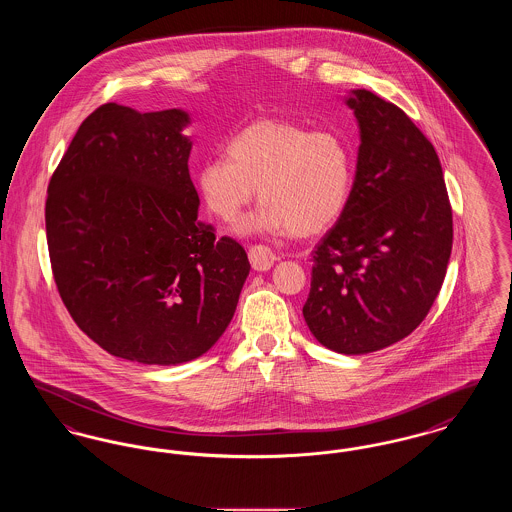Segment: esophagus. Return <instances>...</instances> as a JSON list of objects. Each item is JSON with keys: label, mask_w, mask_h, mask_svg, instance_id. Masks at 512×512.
<instances>
[{"label": "esophagus", "mask_w": 512, "mask_h": 512, "mask_svg": "<svg viewBox=\"0 0 512 512\" xmlns=\"http://www.w3.org/2000/svg\"><path fill=\"white\" fill-rule=\"evenodd\" d=\"M274 261H276V255L267 245H253L249 249V263L257 272H265L274 265Z\"/></svg>", "instance_id": "obj_1"}]
</instances>
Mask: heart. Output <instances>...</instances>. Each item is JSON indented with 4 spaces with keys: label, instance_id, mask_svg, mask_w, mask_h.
I'll list each match as a JSON object with an SVG mask.
<instances>
[{
    "label": "heart",
    "instance_id": "heart-1",
    "mask_svg": "<svg viewBox=\"0 0 512 512\" xmlns=\"http://www.w3.org/2000/svg\"><path fill=\"white\" fill-rule=\"evenodd\" d=\"M228 159L201 163L195 182L207 209L234 222L259 190L261 211L245 219L244 234L311 238L328 230L353 188V149L334 130L261 117L226 146Z\"/></svg>",
    "mask_w": 512,
    "mask_h": 512
}]
</instances>
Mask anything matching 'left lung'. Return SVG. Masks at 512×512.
Masks as SVG:
<instances>
[{
    "instance_id": "obj_1",
    "label": "left lung",
    "mask_w": 512,
    "mask_h": 512,
    "mask_svg": "<svg viewBox=\"0 0 512 512\" xmlns=\"http://www.w3.org/2000/svg\"><path fill=\"white\" fill-rule=\"evenodd\" d=\"M361 146L345 211L313 251L303 317L324 347L365 355L407 338L438 297L453 215L438 153L390 101L351 90Z\"/></svg>"
}]
</instances>
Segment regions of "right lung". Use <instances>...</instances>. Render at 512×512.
Masks as SVG:
<instances>
[{"label": "right lung", "instance_id": "right-lung-1", "mask_svg": "<svg viewBox=\"0 0 512 512\" xmlns=\"http://www.w3.org/2000/svg\"><path fill=\"white\" fill-rule=\"evenodd\" d=\"M192 122L182 109L105 103L80 124L49 180L46 232L59 295L107 353L180 365L207 353L236 313L244 247L197 219Z\"/></svg>", "mask_w": 512, "mask_h": 512}]
</instances>
